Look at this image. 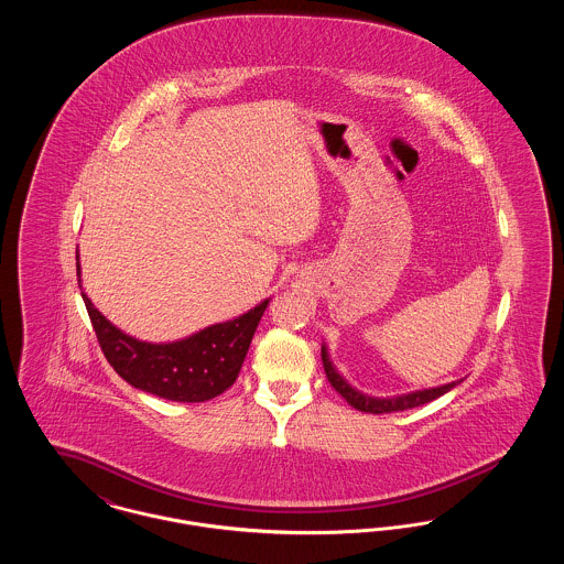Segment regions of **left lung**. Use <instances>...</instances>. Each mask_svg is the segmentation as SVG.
<instances>
[{"instance_id":"left-lung-1","label":"left lung","mask_w":564,"mask_h":564,"mask_svg":"<svg viewBox=\"0 0 564 564\" xmlns=\"http://www.w3.org/2000/svg\"><path fill=\"white\" fill-rule=\"evenodd\" d=\"M322 359L323 368H325V376L327 380L332 382V387L347 400V402L361 410V412H370V414H387V412H400V410H410V408H416V405H423V403L433 402L437 400L440 395L448 393L451 389H455L456 384L460 380L455 382H448V384H442V387H433V389H423V391H412V393H405V395H395V398H370L357 389H352L349 382L338 375V370L334 368L332 359H329V352L327 347L322 345Z\"/></svg>"}]
</instances>
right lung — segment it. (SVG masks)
Returning <instances> with one entry per match:
<instances>
[{
    "label": "right lung",
    "instance_id": "1",
    "mask_svg": "<svg viewBox=\"0 0 564 564\" xmlns=\"http://www.w3.org/2000/svg\"><path fill=\"white\" fill-rule=\"evenodd\" d=\"M78 260V256H76ZM78 276H80V262ZM82 290V281L78 279ZM109 366L134 389L171 402H207L235 384L270 297L237 319L215 323L175 343H143L109 323L82 292Z\"/></svg>",
    "mask_w": 564,
    "mask_h": 564
}]
</instances>
